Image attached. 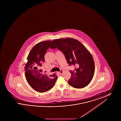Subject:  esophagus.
<instances>
[{
  "instance_id": "34e87169",
  "label": "esophagus",
  "mask_w": 121,
  "mask_h": 121,
  "mask_svg": "<svg viewBox=\"0 0 121 121\" xmlns=\"http://www.w3.org/2000/svg\"><path fill=\"white\" fill-rule=\"evenodd\" d=\"M63 73V70H61L60 71V72H58V73H59V74H61V73Z\"/></svg>"
}]
</instances>
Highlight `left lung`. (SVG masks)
<instances>
[{
	"mask_svg": "<svg viewBox=\"0 0 121 121\" xmlns=\"http://www.w3.org/2000/svg\"><path fill=\"white\" fill-rule=\"evenodd\" d=\"M50 48H57L63 53L69 66H74V70L70 71L69 85L81 88L89 84L94 74L95 64L92 55L85 46L76 39L66 38L54 40Z\"/></svg>",
	"mask_w": 121,
	"mask_h": 121,
	"instance_id": "1",
	"label": "left lung"
}]
</instances>
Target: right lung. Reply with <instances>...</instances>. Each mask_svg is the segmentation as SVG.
Instances as JSON below:
<instances>
[{"label": "right lung", "instance_id": "right-lung-1", "mask_svg": "<svg viewBox=\"0 0 121 121\" xmlns=\"http://www.w3.org/2000/svg\"><path fill=\"white\" fill-rule=\"evenodd\" d=\"M51 41H46L36 44L31 49L27 57L25 64V75L29 85L35 90L39 92H47L54 86L58 78L53 75L48 76L43 74L40 69L44 62V56Z\"/></svg>", "mask_w": 121, "mask_h": 121}]
</instances>
